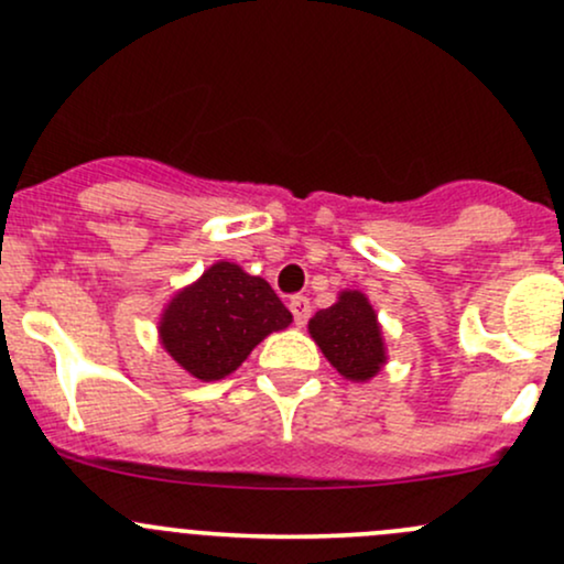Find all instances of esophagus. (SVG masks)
Instances as JSON below:
<instances>
[{
    "mask_svg": "<svg viewBox=\"0 0 564 564\" xmlns=\"http://www.w3.org/2000/svg\"><path fill=\"white\" fill-rule=\"evenodd\" d=\"M289 311H292L296 326H305L307 318H311V300L302 294H296L289 300Z\"/></svg>",
    "mask_w": 564,
    "mask_h": 564,
    "instance_id": "obj_1",
    "label": "esophagus"
}]
</instances>
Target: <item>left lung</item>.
<instances>
[{
  "mask_svg": "<svg viewBox=\"0 0 564 564\" xmlns=\"http://www.w3.org/2000/svg\"><path fill=\"white\" fill-rule=\"evenodd\" d=\"M307 332L345 380L367 382L388 364L382 326L369 296L358 289L339 292L332 307L313 315Z\"/></svg>",
  "mask_w": 564,
  "mask_h": 564,
  "instance_id": "1",
  "label": "left lung"
}]
</instances>
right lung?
<instances>
[{
  "label": "right lung",
  "instance_id": "1",
  "mask_svg": "<svg viewBox=\"0 0 564 564\" xmlns=\"http://www.w3.org/2000/svg\"><path fill=\"white\" fill-rule=\"evenodd\" d=\"M292 324L270 283L235 262H214L195 283L171 296L158 321L160 343L195 380L232 375L249 352Z\"/></svg>",
  "mask_w": 564,
  "mask_h": 564
}]
</instances>
